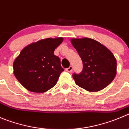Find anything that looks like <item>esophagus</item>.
Instances as JSON below:
<instances>
[{
	"label": "esophagus",
	"mask_w": 129,
	"mask_h": 129,
	"mask_svg": "<svg viewBox=\"0 0 129 129\" xmlns=\"http://www.w3.org/2000/svg\"><path fill=\"white\" fill-rule=\"evenodd\" d=\"M66 71L67 72H69V73H71V72L73 71V66H69V67H68V68H67L66 69Z\"/></svg>",
	"instance_id": "esophagus-1"
}]
</instances>
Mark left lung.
Wrapping results in <instances>:
<instances>
[{
    "instance_id": "1",
    "label": "left lung",
    "mask_w": 129,
    "mask_h": 129,
    "mask_svg": "<svg viewBox=\"0 0 129 129\" xmlns=\"http://www.w3.org/2000/svg\"><path fill=\"white\" fill-rule=\"evenodd\" d=\"M71 41L83 65L80 74H73L76 84L89 92H98L109 85L116 74V60L111 51L87 37Z\"/></svg>"
}]
</instances>
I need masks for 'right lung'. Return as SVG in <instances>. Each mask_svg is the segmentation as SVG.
<instances>
[{"mask_svg":"<svg viewBox=\"0 0 129 129\" xmlns=\"http://www.w3.org/2000/svg\"><path fill=\"white\" fill-rule=\"evenodd\" d=\"M63 40L62 37L41 39L21 50L14 61L13 69L18 81L25 88L43 93L56 85L64 69L54 51Z\"/></svg>","mask_w":129,"mask_h":129,"instance_id":"obj_1","label":"right lung"}]
</instances>
